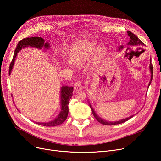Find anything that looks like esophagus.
<instances>
[{
  "label": "esophagus",
  "instance_id": "34e87169",
  "mask_svg": "<svg viewBox=\"0 0 161 161\" xmlns=\"http://www.w3.org/2000/svg\"><path fill=\"white\" fill-rule=\"evenodd\" d=\"M82 85L81 83V82H80L79 80L75 82V84L74 85V89L75 91H80L82 89Z\"/></svg>",
  "mask_w": 161,
  "mask_h": 161
}]
</instances>
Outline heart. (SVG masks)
Instances as JSON below:
<instances>
[{"label": "heart", "mask_w": 161, "mask_h": 161, "mask_svg": "<svg viewBox=\"0 0 161 161\" xmlns=\"http://www.w3.org/2000/svg\"><path fill=\"white\" fill-rule=\"evenodd\" d=\"M97 48L95 42L81 41L73 46L69 50V60L72 64L81 66L88 61L94 54V62H99L105 52V47L99 46Z\"/></svg>", "instance_id": "b5f03b06"}]
</instances>
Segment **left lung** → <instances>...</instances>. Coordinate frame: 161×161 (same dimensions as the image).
Returning a JSON list of instances; mask_svg holds the SVG:
<instances>
[{"instance_id":"left-lung-1","label":"left lung","mask_w":161,"mask_h":161,"mask_svg":"<svg viewBox=\"0 0 161 161\" xmlns=\"http://www.w3.org/2000/svg\"><path fill=\"white\" fill-rule=\"evenodd\" d=\"M127 33H128V35L130 37V41L128 43V46H144V43L142 41H141L137 36H135L133 33H131L130 31H128ZM123 47H124L123 46H121L119 47L118 50H120L121 49H123ZM149 68H150V73H151V79H150V81L149 84H148V88L150 83H151V81H152L153 74V64H152V63H151V59H150V63ZM89 105H90L91 109L92 111V114H93V115L95 117V118L97 119V121H98L99 123H101V124H103V125H117V124H122V123L125 122V121H128V119H130V118H131L134 116V115H131L130 117H128V118H127L121 119L119 121H114V122H113V121H106V120H105L101 118L100 117L95 113V110L93 109V108H92V105H91V104L90 103H89Z\"/></svg>"}]
</instances>
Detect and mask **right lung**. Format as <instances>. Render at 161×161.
<instances>
[{"label":"right lung","mask_w":161,"mask_h":161,"mask_svg":"<svg viewBox=\"0 0 161 161\" xmlns=\"http://www.w3.org/2000/svg\"><path fill=\"white\" fill-rule=\"evenodd\" d=\"M45 40L43 38L40 37H31L24 38L17 43V46L15 50H14V56L13 58L12 62H11L10 66H9V75L13 70V67L14 65V60L17 56V53L21 50L23 48L26 47H32L42 49V47H44L46 49H49L50 44L48 43H45ZM73 87H69L67 86H63L61 87L60 91V105L61 110L59 115H58L56 118L53 120L48 121V122H36V124L43 125V126H56L62 124L66 119L69 114V101L72 96Z\"/></svg>","instance_id":"add662e5"}]
</instances>
